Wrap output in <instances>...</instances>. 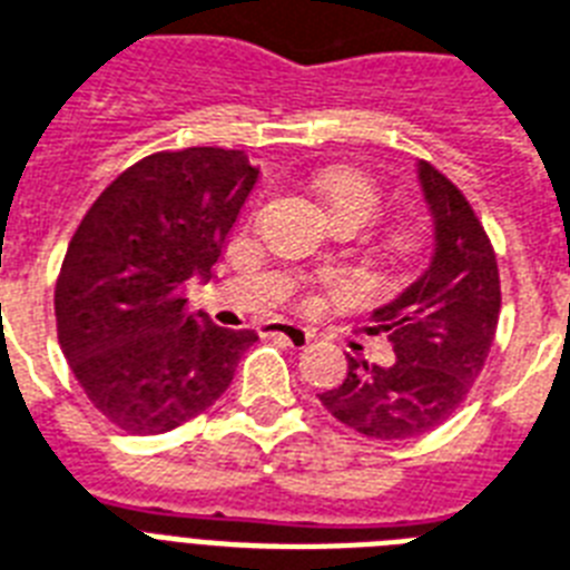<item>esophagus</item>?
<instances>
[{
    "label": "esophagus",
    "instance_id": "1",
    "mask_svg": "<svg viewBox=\"0 0 570 570\" xmlns=\"http://www.w3.org/2000/svg\"><path fill=\"white\" fill-rule=\"evenodd\" d=\"M266 331H269V336L289 342L293 348H304V345H309V340H313V333H309L307 327L293 325V322H272V325H266Z\"/></svg>",
    "mask_w": 570,
    "mask_h": 570
}]
</instances>
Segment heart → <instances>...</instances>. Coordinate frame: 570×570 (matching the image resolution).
<instances>
[{
    "label": "heart",
    "mask_w": 570,
    "mask_h": 570,
    "mask_svg": "<svg viewBox=\"0 0 570 570\" xmlns=\"http://www.w3.org/2000/svg\"><path fill=\"white\" fill-rule=\"evenodd\" d=\"M318 189H322V196L331 202L333 213H363L368 222L381 213V187H377V180H374L372 175L360 173V169H333V173L318 178Z\"/></svg>",
    "instance_id": "1"
}]
</instances>
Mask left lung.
<instances>
[{"mask_svg":"<svg viewBox=\"0 0 570 570\" xmlns=\"http://www.w3.org/2000/svg\"><path fill=\"white\" fill-rule=\"evenodd\" d=\"M419 178L436 225V252L428 272L372 316V333H386L395 363L348 354L345 381L318 395L345 428L383 442L424 436L460 410L501 316V275L483 222L436 166L421 160Z\"/></svg>","mask_w":570,"mask_h":570,"instance_id":"8db88e82","label":"left lung"}]
</instances>
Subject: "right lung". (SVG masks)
Wrapping results in <instances>:
<instances>
[{
	"instance_id": "right-lung-1",
	"label": "right lung",
	"mask_w": 570,
	"mask_h": 570,
	"mask_svg": "<svg viewBox=\"0 0 570 570\" xmlns=\"http://www.w3.org/2000/svg\"><path fill=\"white\" fill-rule=\"evenodd\" d=\"M261 166L189 146L142 157L85 213L55 284L58 342L110 424L155 436L228 390L254 331L187 313V281L219 261Z\"/></svg>"
}]
</instances>
